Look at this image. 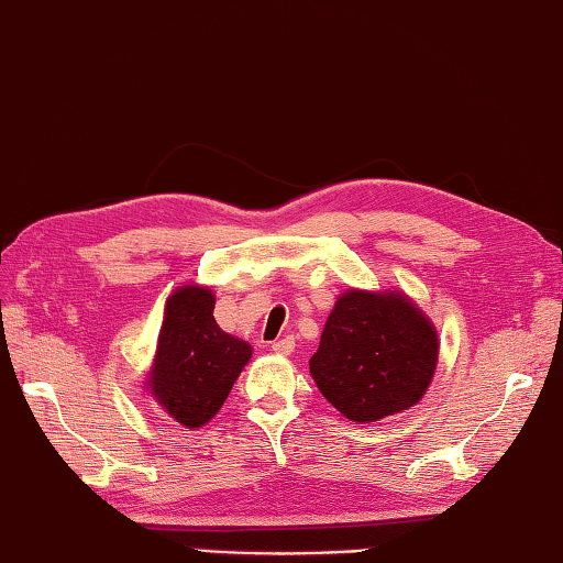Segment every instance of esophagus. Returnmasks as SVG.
I'll return each mask as SVG.
<instances>
[{
  "instance_id": "obj_1",
  "label": "esophagus",
  "mask_w": 563,
  "mask_h": 563,
  "mask_svg": "<svg viewBox=\"0 0 563 563\" xmlns=\"http://www.w3.org/2000/svg\"><path fill=\"white\" fill-rule=\"evenodd\" d=\"M294 340H291V336H284V340H277V342H272V352L274 354H291L294 352Z\"/></svg>"
}]
</instances>
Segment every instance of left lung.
I'll list each match as a JSON object with an SVG mask.
<instances>
[{"instance_id": "8db88e82", "label": "left lung", "mask_w": 563, "mask_h": 563, "mask_svg": "<svg viewBox=\"0 0 563 563\" xmlns=\"http://www.w3.org/2000/svg\"><path fill=\"white\" fill-rule=\"evenodd\" d=\"M435 361V330L415 303L397 294L349 291L324 322L310 376L346 419L368 423L417 405Z\"/></svg>"}]
</instances>
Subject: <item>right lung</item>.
I'll return each instance as SVG.
<instances>
[{"mask_svg":"<svg viewBox=\"0 0 563 563\" xmlns=\"http://www.w3.org/2000/svg\"><path fill=\"white\" fill-rule=\"evenodd\" d=\"M250 354V344L217 324L211 291L183 286L166 301L148 385L170 419L197 429L227 402Z\"/></svg>","mask_w":563,"mask_h":563,"instance_id":"add662e5","label":"right lung"}]
</instances>
